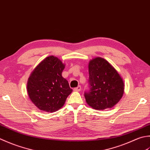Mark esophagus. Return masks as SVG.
Returning a JSON list of instances; mask_svg holds the SVG:
<instances>
[{"mask_svg":"<svg viewBox=\"0 0 150 150\" xmlns=\"http://www.w3.org/2000/svg\"><path fill=\"white\" fill-rule=\"evenodd\" d=\"M74 91H76V92H79L81 91V86H78L77 87H76L74 88Z\"/></svg>","mask_w":150,"mask_h":150,"instance_id":"1","label":"esophagus"}]
</instances>
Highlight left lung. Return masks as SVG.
<instances>
[{
	"label": "left lung",
	"instance_id": "8db88e82",
	"mask_svg": "<svg viewBox=\"0 0 150 150\" xmlns=\"http://www.w3.org/2000/svg\"><path fill=\"white\" fill-rule=\"evenodd\" d=\"M91 91L85 93V100L96 110L112 108L124 93V81L114 67L106 59L96 57L88 63Z\"/></svg>",
	"mask_w": 150,
	"mask_h": 150
}]
</instances>
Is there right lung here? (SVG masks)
<instances>
[{
  "label": "right lung",
  "mask_w": 150,
  "mask_h": 150,
  "mask_svg": "<svg viewBox=\"0 0 150 150\" xmlns=\"http://www.w3.org/2000/svg\"><path fill=\"white\" fill-rule=\"evenodd\" d=\"M65 65L59 58L50 56L39 63L30 74L27 92L32 102L41 111H57L72 92L62 76Z\"/></svg>",
  "instance_id": "right-lung-1"
}]
</instances>
